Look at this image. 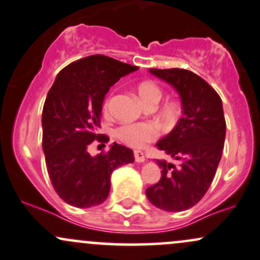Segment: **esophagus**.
<instances>
[{
	"instance_id": "34e87169",
	"label": "esophagus",
	"mask_w": 260,
	"mask_h": 260,
	"mask_svg": "<svg viewBox=\"0 0 260 260\" xmlns=\"http://www.w3.org/2000/svg\"><path fill=\"white\" fill-rule=\"evenodd\" d=\"M134 157H135L136 162H145V156L141 151H134Z\"/></svg>"
}]
</instances>
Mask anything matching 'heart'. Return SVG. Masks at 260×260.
<instances>
[{
    "label": "heart",
    "instance_id": "obj_1",
    "mask_svg": "<svg viewBox=\"0 0 260 260\" xmlns=\"http://www.w3.org/2000/svg\"><path fill=\"white\" fill-rule=\"evenodd\" d=\"M136 92H138L142 104L147 108H152V109L161 102L163 97L162 88L152 81H145V82L140 83L136 88ZM110 102H112V95H109L104 101L103 108L106 112L110 106ZM158 114L166 124H173L182 114V108L176 101H167L159 108ZM115 136L122 144L130 146V147L142 148L158 138V129L151 122L124 124L115 130Z\"/></svg>",
    "mask_w": 260,
    "mask_h": 260
}]
</instances>
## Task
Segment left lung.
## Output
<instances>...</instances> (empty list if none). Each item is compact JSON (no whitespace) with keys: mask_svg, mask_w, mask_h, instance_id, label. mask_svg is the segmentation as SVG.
Segmentation results:
<instances>
[{"mask_svg":"<svg viewBox=\"0 0 260 260\" xmlns=\"http://www.w3.org/2000/svg\"><path fill=\"white\" fill-rule=\"evenodd\" d=\"M179 93L183 118L157 142L178 166L157 161L161 179L146 189L147 199L165 211H183L199 203L211 185L222 154L226 120L222 101L205 80L184 69H150Z\"/></svg>","mask_w":260,"mask_h":260,"instance_id":"left-lung-1","label":"left lung"}]
</instances>
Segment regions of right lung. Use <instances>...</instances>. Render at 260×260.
Returning a JSON list of instances; mask_svg holds the SVG:
<instances>
[{
  "label": "right lung",
  "instance_id": "obj_1",
  "mask_svg": "<svg viewBox=\"0 0 260 260\" xmlns=\"http://www.w3.org/2000/svg\"><path fill=\"white\" fill-rule=\"evenodd\" d=\"M138 66L104 55H91L59 72L43 108V151L55 191L76 208L99 205L108 198L115 168L134 162L133 150L114 142L95 157L87 148L98 134L104 97L110 87Z\"/></svg>",
  "mask_w": 260,
  "mask_h": 260
}]
</instances>
